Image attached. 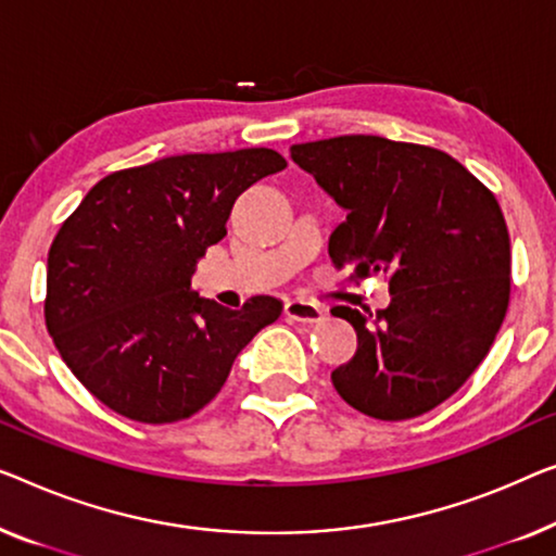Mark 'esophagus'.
I'll return each instance as SVG.
<instances>
[{"mask_svg":"<svg viewBox=\"0 0 556 556\" xmlns=\"http://www.w3.org/2000/svg\"><path fill=\"white\" fill-rule=\"evenodd\" d=\"M286 316L288 320H295V324H320L324 320V308L316 303H308V301H288L286 303Z\"/></svg>","mask_w":556,"mask_h":556,"instance_id":"1","label":"esophagus"}]
</instances>
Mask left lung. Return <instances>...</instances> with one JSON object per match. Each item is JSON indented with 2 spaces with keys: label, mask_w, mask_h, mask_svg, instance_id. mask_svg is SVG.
I'll return each mask as SVG.
<instances>
[{
  "label": "left lung",
  "mask_w": 556,
  "mask_h": 556,
  "mask_svg": "<svg viewBox=\"0 0 556 556\" xmlns=\"http://www.w3.org/2000/svg\"><path fill=\"white\" fill-rule=\"evenodd\" d=\"M291 157L345 211L328 240L351 280L383 273L393 301L336 305L358 349L331 374L356 412L404 421L437 408L492 349L511 293V248L494 192L429 144L341 135L291 144Z\"/></svg>",
  "instance_id": "1"
}]
</instances>
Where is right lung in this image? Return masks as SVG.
<instances>
[{
  "instance_id": "right-lung-1",
  "label": "right lung",
  "mask_w": 556,
  "mask_h": 556,
  "mask_svg": "<svg viewBox=\"0 0 556 556\" xmlns=\"http://www.w3.org/2000/svg\"><path fill=\"white\" fill-rule=\"evenodd\" d=\"M288 163L270 148L188 152L110 173L62 223L45 324L77 381L112 412L175 424L211 404L232 361L283 305L223 308L190 288L240 192Z\"/></svg>"
}]
</instances>
